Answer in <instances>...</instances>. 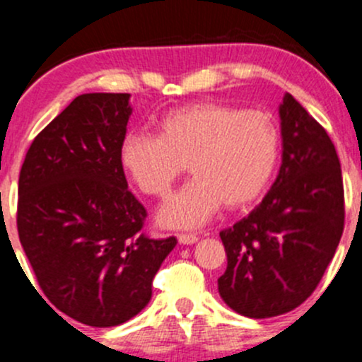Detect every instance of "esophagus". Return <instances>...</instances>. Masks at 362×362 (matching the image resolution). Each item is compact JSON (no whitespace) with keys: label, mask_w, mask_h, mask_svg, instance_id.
I'll return each mask as SVG.
<instances>
[{"label":"esophagus","mask_w":362,"mask_h":362,"mask_svg":"<svg viewBox=\"0 0 362 362\" xmlns=\"http://www.w3.org/2000/svg\"><path fill=\"white\" fill-rule=\"evenodd\" d=\"M178 242L182 245H192V243L198 242V236L191 235V233H182V235H178Z\"/></svg>","instance_id":"34e87169"}]
</instances>
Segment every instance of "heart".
<instances>
[{
  "instance_id": "b5f03b06",
  "label": "heart",
  "mask_w": 362,
  "mask_h": 362,
  "mask_svg": "<svg viewBox=\"0 0 362 362\" xmlns=\"http://www.w3.org/2000/svg\"><path fill=\"white\" fill-rule=\"evenodd\" d=\"M280 154V131L269 113L198 101L168 112L159 136L133 131L120 145V164L141 192L166 198L191 168L194 175L168 199L159 221L192 229L210 221L222 204L242 208L268 187Z\"/></svg>"
}]
</instances>
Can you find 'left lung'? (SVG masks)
Instances as JSON below:
<instances>
[{
    "instance_id": "left-lung-1",
    "label": "left lung",
    "mask_w": 362,
    "mask_h": 362,
    "mask_svg": "<svg viewBox=\"0 0 362 362\" xmlns=\"http://www.w3.org/2000/svg\"><path fill=\"white\" fill-rule=\"evenodd\" d=\"M282 166L247 217L221 231L228 268L217 280L229 308L276 317L312 296L345 224L339 159L329 134L291 94L280 105Z\"/></svg>"
}]
</instances>
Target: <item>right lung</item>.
Masks as SVG:
<instances>
[{
    "mask_svg": "<svg viewBox=\"0 0 362 362\" xmlns=\"http://www.w3.org/2000/svg\"><path fill=\"white\" fill-rule=\"evenodd\" d=\"M129 115V94H80L33 140L19 175L17 229L40 289L93 327L140 313L177 245L141 233L147 210L120 164Z\"/></svg>",
    "mask_w": 362,
    "mask_h": 362,
    "instance_id": "obj_1",
    "label": "right lung"
}]
</instances>
